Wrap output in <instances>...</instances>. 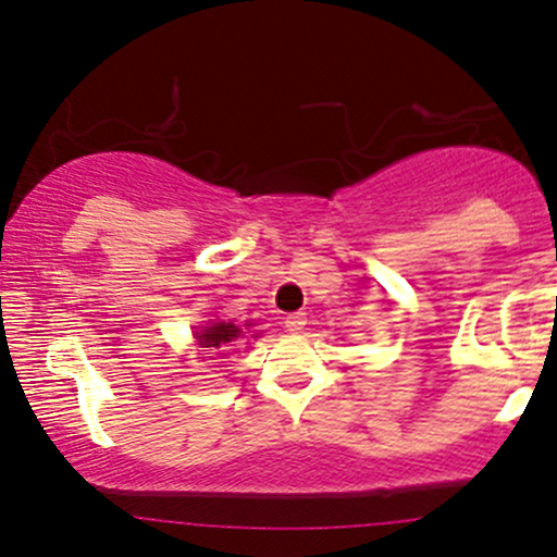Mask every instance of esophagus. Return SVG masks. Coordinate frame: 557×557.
I'll return each mask as SVG.
<instances>
[{
    "label": "esophagus",
    "mask_w": 557,
    "mask_h": 557,
    "mask_svg": "<svg viewBox=\"0 0 557 557\" xmlns=\"http://www.w3.org/2000/svg\"><path fill=\"white\" fill-rule=\"evenodd\" d=\"M306 327V314L304 311H296V314L285 317V330L287 332H300Z\"/></svg>",
    "instance_id": "esophagus-1"
}]
</instances>
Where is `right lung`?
<instances>
[{
  "label": "right lung",
  "instance_id": "obj_1",
  "mask_svg": "<svg viewBox=\"0 0 557 557\" xmlns=\"http://www.w3.org/2000/svg\"><path fill=\"white\" fill-rule=\"evenodd\" d=\"M240 335H243V330L235 327L233 322H216V324H212V327L196 332V341L201 348L214 350V348H225L227 343L238 341Z\"/></svg>",
  "mask_w": 557,
  "mask_h": 557
}]
</instances>
